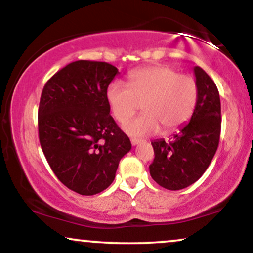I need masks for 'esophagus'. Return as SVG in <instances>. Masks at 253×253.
I'll list each match as a JSON object with an SVG mask.
<instances>
[{
    "instance_id": "esophagus-1",
    "label": "esophagus",
    "mask_w": 253,
    "mask_h": 253,
    "mask_svg": "<svg viewBox=\"0 0 253 253\" xmlns=\"http://www.w3.org/2000/svg\"><path fill=\"white\" fill-rule=\"evenodd\" d=\"M140 143H141L140 139H135V138L130 139V144H132L133 146H135V145H138V144H140Z\"/></svg>"
}]
</instances>
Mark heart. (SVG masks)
I'll list each match as a JSON object with an SVG mask.
<instances>
[{
  "label": "heart",
  "instance_id": "b5f03b06",
  "mask_svg": "<svg viewBox=\"0 0 253 253\" xmlns=\"http://www.w3.org/2000/svg\"><path fill=\"white\" fill-rule=\"evenodd\" d=\"M107 100L119 123H126L143 103L144 114L125 124L130 135L155 134L178 129L187 124L195 110L196 80L164 64L144 66L128 75V86L113 82L107 88Z\"/></svg>",
  "mask_w": 253,
  "mask_h": 253
}]
</instances>
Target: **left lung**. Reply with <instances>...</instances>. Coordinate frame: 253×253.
<instances>
[{"mask_svg": "<svg viewBox=\"0 0 253 253\" xmlns=\"http://www.w3.org/2000/svg\"><path fill=\"white\" fill-rule=\"evenodd\" d=\"M197 102L190 121L181 127L171 141H152L155 159L150 173L161 187L179 190L201 177L219 146L221 132V104L214 81L200 66L194 68Z\"/></svg>", "mask_w": 253, "mask_h": 253, "instance_id": "left-lung-1", "label": "left lung"}]
</instances>
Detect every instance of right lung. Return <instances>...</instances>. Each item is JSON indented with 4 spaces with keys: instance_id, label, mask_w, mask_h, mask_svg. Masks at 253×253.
<instances>
[{
    "instance_id": "add662e5",
    "label": "right lung",
    "mask_w": 253,
    "mask_h": 253,
    "mask_svg": "<svg viewBox=\"0 0 253 253\" xmlns=\"http://www.w3.org/2000/svg\"><path fill=\"white\" fill-rule=\"evenodd\" d=\"M118 72L106 62L77 60L42 89L38 110L42 152L57 178L81 195L107 189L120 159L132 149L109 114L107 88Z\"/></svg>"
}]
</instances>
